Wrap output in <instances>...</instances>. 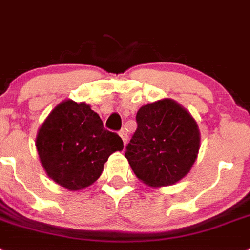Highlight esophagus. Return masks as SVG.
I'll use <instances>...</instances> for the list:
<instances>
[{
    "mask_svg": "<svg viewBox=\"0 0 250 250\" xmlns=\"http://www.w3.org/2000/svg\"><path fill=\"white\" fill-rule=\"evenodd\" d=\"M119 136H121V138H122V141H123V143H127V140H128V136H127V133H125V131H121L119 132Z\"/></svg>",
    "mask_w": 250,
    "mask_h": 250,
    "instance_id": "obj_1",
    "label": "esophagus"
}]
</instances>
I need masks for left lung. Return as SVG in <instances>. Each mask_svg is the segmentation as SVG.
I'll return each mask as SVG.
<instances>
[{"instance_id":"left-lung-1","label":"left lung","mask_w":250,"mask_h":250,"mask_svg":"<svg viewBox=\"0 0 250 250\" xmlns=\"http://www.w3.org/2000/svg\"><path fill=\"white\" fill-rule=\"evenodd\" d=\"M137 131L125 158L140 181L151 188L179 182L190 172L200 149V131L185 108L170 98L138 109Z\"/></svg>"}]
</instances>
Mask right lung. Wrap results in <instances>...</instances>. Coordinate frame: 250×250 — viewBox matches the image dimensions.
Listing matches in <instances>:
<instances>
[{
	"label": "right lung",
	"instance_id": "add662e5",
	"mask_svg": "<svg viewBox=\"0 0 250 250\" xmlns=\"http://www.w3.org/2000/svg\"><path fill=\"white\" fill-rule=\"evenodd\" d=\"M36 149L47 176L69 191L94 184L123 141L103 127L85 102L65 99L50 112L36 134Z\"/></svg>",
	"mask_w": 250,
	"mask_h": 250
}]
</instances>
